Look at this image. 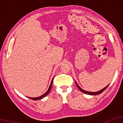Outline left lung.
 <instances>
[{"label":"left lung","instance_id":"left-lung-1","mask_svg":"<svg viewBox=\"0 0 123 123\" xmlns=\"http://www.w3.org/2000/svg\"><path fill=\"white\" fill-rule=\"evenodd\" d=\"M75 82H76V85H77V86L78 87V88H79V89H80V90L81 92H82V93H85V94H86L92 95H96L102 93V92H103V91H104L105 90H106V89L108 86V85H108L107 86L104 87V88L102 89V90H100V91H98V92H87V91H86V90H83L82 89H81V87H80V86H79V85H78L77 83L76 82V81H75Z\"/></svg>","mask_w":123,"mask_h":123}]
</instances>
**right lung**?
Returning <instances> with one entry per match:
<instances>
[{"label": "right lung", "mask_w": 123, "mask_h": 123, "mask_svg": "<svg viewBox=\"0 0 123 123\" xmlns=\"http://www.w3.org/2000/svg\"><path fill=\"white\" fill-rule=\"evenodd\" d=\"M53 79H54V78H53V79H52V80H51V84H50V86H49V89H48L47 91L45 93L43 94H42V95H41V96L38 97H34V98H32V97H28V98H30V99H32V100H37L41 99L43 98L44 97H45L46 96V95H47L48 94H49V93H50L51 89V87H52V81H53Z\"/></svg>", "instance_id": "obj_1"}]
</instances>
